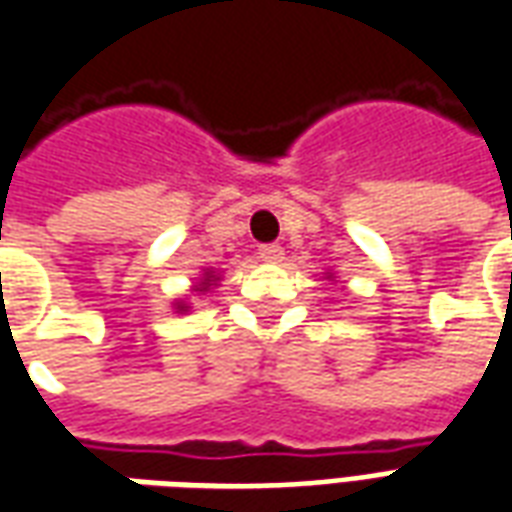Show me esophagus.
I'll return each mask as SVG.
<instances>
[{"mask_svg": "<svg viewBox=\"0 0 512 512\" xmlns=\"http://www.w3.org/2000/svg\"><path fill=\"white\" fill-rule=\"evenodd\" d=\"M260 260H266V263H279L282 257H285V249L279 244H266V246H260Z\"/></svg>", "mask_w": 512, "mask_h": 512, "instance_id": "1", "label": "esophagus"}]
</instances>
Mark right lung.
<instances>
[{
	"label": "right lung",
	"mask_w": 512,
	"mask_h": 512,
	"mask_svg": "<svg viewBox=\"0 0 512 512\" xmlns=\"http://www.w3.org/2000/svg\"><path fill=\"white\" fill-rule=\"evenodd\" d=\"M208 285H211V277H205V282H202L200 290H205V288H208ZM180 310H183V307H180Z\"/></svg>",
	"instance_id": "right-lung-1"
}]
</instances>
